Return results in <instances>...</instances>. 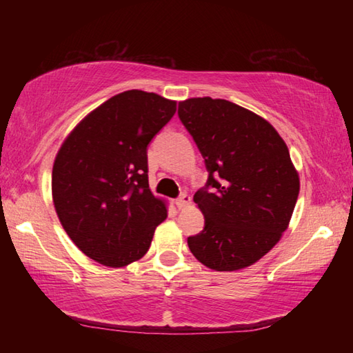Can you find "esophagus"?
Instances as JSON below:
<instances>
[{
  "label": "esophagus",
  "instance_id": "1",
  "mask_svg": "<svg viewBox=\"0 0 353 353\" xmlns=\"http://www.w3.org/2000/svg\"><path fill=\"white\" fill-rule=\"evenodd\" d=\"M174 202H176V205H177L179 210H182V208H185V207H187V205L190 204L191 198H190V196H188L187 193H183V194L179 196V198H177Z\"/></svg>",
  "mask_w": 353,
  "mask_h": 353
}]
</instances>
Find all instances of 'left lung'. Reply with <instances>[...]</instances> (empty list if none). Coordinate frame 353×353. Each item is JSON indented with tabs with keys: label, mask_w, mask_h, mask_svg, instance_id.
I'll use <instances>...</instances> for the list:
<instances>
[{
	"label": "left lung",
	"mask_w": 353,
	"mask_h": 353,
	"mask_svg": "<svg viewBox=\"0 0 353 353\" xmlns=\"http://www.w3.org/2000/svg\"><path fill=\"white\" fill-rule=\"evenodd\" d=\"M179 118L208 171L193 201L205 218L188 248L214 271L244 270L265 256L288 229L301 188L282 137L270 121L225 99L190 98Z\"/></svg>",
	"instance_id": "8db88e82"
}]
</instances>
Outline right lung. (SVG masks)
I'll list each match as a JSON object with an SVG mask.
<instances>
[{
    "mask_svg": "<svg viewBox=\"0 0 353 353\" xmlns=\"http://www.w3.org/2000/svg\"><path fill=\"white\" fill-rule=\"evenodd\" d=\"M174 113L176 101L123 92L81 119L57 151L51 190L59 221L101 265L140 260L168 216L149 188L146 148Z\"/></svg>",
    "mask_w": 353,
    "mask_h": 353,
    "instance_id": "right-lung-1",
    "label": "right lung"
}]
</instances>
